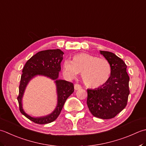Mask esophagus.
Returning a JSON list of instances; mask_svg holds the SVG:
<instances>
[{
  "label": "esophagus",
  "instance_id": "1",
  "mask_svg": "<svg viewBox=\"0 0 146 146\" xmlns=\"http://www.w3.org/2000/svg\"><path fill=\"white\" fill-rule=\"evenodd\" d=\"M82 88L81 86L79 84H74V89H75V90H81Z\"/></svg>",
  "mask_w": 146,
  "mask_h": 146
}]
</instances>
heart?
Returning a JSON list of instances; mask_svg holds the SVG:
<instances>
[{"label": "heart", "mask_w": 146, "mask_h": 146, "mask_svg": "<svg viewBox=\"0 0 146 146\" xmlns=\"http://www.w3.org/2000/svg\"><path fill=\"white\" fill-rule=\"evenodd\" d=\"M65 72L70 77L81 73L84 84L91 88H98L104 85L111 76V69L109 62L105 58L86 53H79L72 57V61H64Z\"/></svg>", "instance_id": "obj_1"}]
</instances>
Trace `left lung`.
<instances>
[{
    "label": "left lung",
    "mask_w": 146,
    "mask_h": 146,
    "mask_svg": "<svg viewBox=\"0 0 146 146\" xmlns=\"http://www.w3.org/2000/svg\"><path fill=\"white\" fill-rule=\"evenodd\" d=\"M100 53L111 65V76L104 85L87 90V105L94 117L111 119L125 108L130 93V79L127 65L120 58L110 52L100 51Z\"/></svg>",
    "instance_id": "obj_1"
}]
</instances>
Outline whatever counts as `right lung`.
<instances>
[{
  "mask_svg": "<svg viewBox=\"0 0 146 146\" xmlns=\"http://www.w3.org/2000/svg\"><path fill=\"white\" fill-rule=\"evenodd\" d=\"M64 54V52L59 49L43 50L29 58L23 67L19 86V96L17 99L21 113L34 123L46 124L55 120L60 115L65 101L73 93L74 90L73 83L58 79ZM37 75H44L56 80L58 102L55 110L51 114L45 117L35 118L26 114L23 110L22 98L28 82L33 77Z\"/></svg>",
  "mask_w": 146,
  "mask_h": 146,
  "instance_id": "obj_1",
  "label": "right lung"
}]
</instances>
